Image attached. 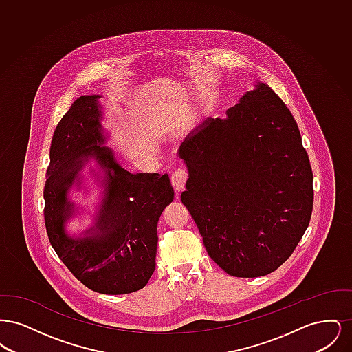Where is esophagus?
<instances>
[{
    "mask_svg": "<svg viewBox=\"0 0 352 352\" xmlns=\"http://www.w3.org/2000/svg\"><path fill=\"white\" fill-rule=\"evenodd\" d=\"M186 181H187V171H186V168H177L173 173V175H171V184H173L175 192L179 194L184 190Z\"/></svg>",
    "mask_w": 352,
    "mask_h": 352,
    "instance_id": "esophagus-1",
    "label": "esophagus"
}]
</instances>
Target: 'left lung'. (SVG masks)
I'll use <instances>...</instances> for the list:
<instances>
[{
	"mask_svg": "<svg viewBox=\"0 0 352 352\" xmlns=\"http://www.w3.org/2000/svg\"><path fill=\"white\" fill-rule=\"evenodd\" d=\"M226 118H206L178 157L181 199L206 251L234 277H260L290 257L313 211V173L297 122L268 84L256 82Z\"/></svg>",
	"mask_w": 352,
	"mask_h": 352,
	"instance_id": "obj_1",
	"label": "left lung"
}]
</instances>
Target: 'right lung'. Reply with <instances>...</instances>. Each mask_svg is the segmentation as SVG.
I'll use <instances>...</instances> for the list:
<instances>
[{"instance_id":"1","label":"right lung","mask_w":352,"mask_h":352,"mask_svg":"<svg viewBox=\"0 0 352 352\" xmlns=\"http://www.w3.org/2000/svg\"><path fill=\"white\" fill-rule=\"evenodd\" d=\"M100 95L78 98L59 121L51 141L45 184V223L51 245L71 273L94 292L128 294L148 284L155 269L157 224L174 201L168 174H133L122 168L115 151L104 146L108 132L101 121ZM103 188L94 224L80 234L67 232L78 206L67 192L81 188L80 171L89 161Z\"/></svg>"}]
</instances>
